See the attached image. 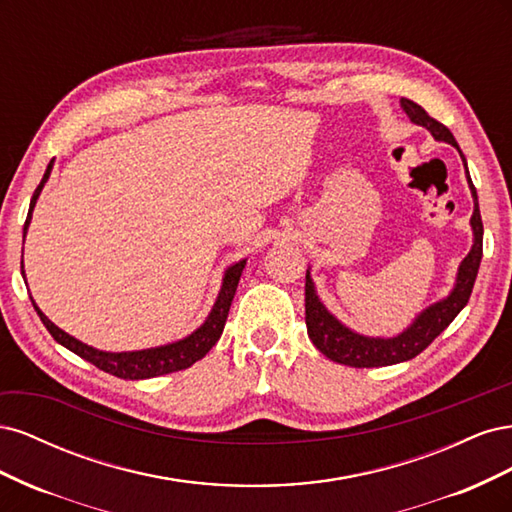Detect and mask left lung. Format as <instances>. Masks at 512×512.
<instances>
[{
  "label": "left lung",
  "mask_w": 512,
  "mask_h": 512,
  "mask_svg": "<svg viewBox=\"0 0 512 512\" xmlns=\"http://www.w3.org/2000/svg\"><path fill=\"white\" fill-rule=\"evenodd\" d=\"M401 106H404V111L412 123L427 128L436 141H444L459 151L463 166H466V177H468V185H470V192L474 198V213L470 220L472 232H474V243H472L470 254L461 260L455 288L451 290V294H448L446 299L423 309V312L414 318V322L404 333H399L397 337H389V339L359 335L352 329L344 327V324L339 322L318 299L312 275H309V269H307V273H305L307 335L314 342V346L324 356H327V359H331L335 363H342V365H350V367L395 365V363L410 361L416 354H421L433 342V339H436L448 327V324L455 320V316L461 312V309L468 305L474 282H476V273L480 267V258H483V220H480L478 196H476V188H474V183L468 173L466 158H463L455 136L444 126V123L429 117L425 108L418 106L416 102H412L408 98H401Z\"/></svg>",
  "instance_id": "obj_1"
}]
</instances>
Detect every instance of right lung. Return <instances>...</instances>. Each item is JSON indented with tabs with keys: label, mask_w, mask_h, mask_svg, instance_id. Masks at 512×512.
I'll use <instances>...</instances> for the list:
<instances>
[{
	"label": "right lung",
	"mask_w": 512,
	"mask_h": 512,
	"mask_svg": "<svg viewBox=\"0 0 512 512\" xmlns=\"http://www.w3.org/2000/svg\"><path fill=\"white\" fill-rule=\"evenodd\" d=\"M51 168H53V160L49 166H46V173L32 196V203H29L23 237L27 235L29 222H32V211L36 207V200L44 188V183L51 177ZM245 262L247 260H239V262H235V265L226 269L224 280H222V290L218 294V299H215V303H213L211 314L192 335L179 339V342H175V344H166V346H158V348L134 350V352H104L98 348H91V346L79 342V339H74L72 335H68L66 331L55 327V324L40 312V307L36 305L34 299H32V303H34V309L38 312L46 331L53 335L55 342L66 346L74 354H79L81 359L89 361L91 365H96L98 369L106 371V374H113L123 380L156 378V376H164V374H173V371H179V369H188L190 365L203 359V356L215 346V342H218L222 331H224V324H226V318L230 312V303H232V299H235L237 284H239V277L245 269ZM21 273H25L23 260H21Z\"/></svg>",
	"instance_id": "right-lung-1"
}]
</instances>
